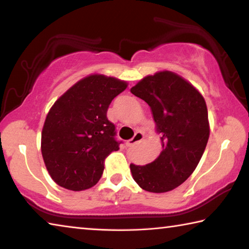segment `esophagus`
Segmentation results:
<instances>
[{"label": "esophagus", "instance_id": "obj_1", "mask_svg": "<svg viewBox=\"0 0 249 249\" xmlns=\"http://www.w3.org/2000/svg\"><path fill=\"white\" fill-rule=\"evenodd\" d=\"M144 133H142V132H136L135 133V135H134V137L132 138V140H129V141H127L126 142V146L127 147H133L134 145H136L137 142H142V140H144Z\"/></svg>", "mask_w": 249, "mask_h": 249}]
</instances>
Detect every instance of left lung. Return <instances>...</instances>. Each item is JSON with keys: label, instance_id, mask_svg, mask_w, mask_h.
Returning <instances> with one entry per match:
<instances>
[{"label": "left lung", "instance_id": "left-lung-1", "mask_svg": "<svg viewBox=\"0 0 249 249\" xmlns=\"http://www.w3.org/2000/svg\"><path fill=\"white\" fill-rule=\"evenodd\" d=\"M130 92L150 107L162 142V151L153 162L130 163L133 178L148 192L174 190L195 171L208 144L205 101L191 83L171 71L147 75Z\"/></svg>", "mask_w": 249, "mask_h": 249}]
</instances>
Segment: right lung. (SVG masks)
Masks as SVG:
<instances>
[{
  "mask_svg": "<svg viewBox=\"0 0 249 249\" xmlns=\"http://www.w3.org/2000/svg\"><path fill=\"white\" fill-rule=\"evenodd\" d=\"M127 83L102 74L80 80L59 98L46 117L41 154L53 180L82 191L98 183L104 160L120 149L115 125L107 113L112 100Z\"/></svg>",
  "mask_w": 249,
  "mask_h": 249,
  "instance_id": "right-lung-1",
  "label": "right lung"
}]
</instances>
